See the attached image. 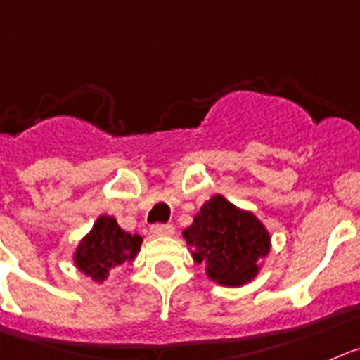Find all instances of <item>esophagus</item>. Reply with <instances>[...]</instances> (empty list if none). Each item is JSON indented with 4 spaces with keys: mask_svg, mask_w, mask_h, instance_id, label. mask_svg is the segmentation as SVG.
Listing matches in <instances>:
<instances>
[{
    "mask_svg": "<svg viewBox=\"0 0 360 360\" xmlns=\"http://www.w3.org/2000/svg\"><path fill=\"white\" fill-rule=\"evenodd\" d=\"M150 233H153L154 236H172L174 227L170 226V224H156V226H153Z\"/></svg>",
    "mask_w": 360,
    "mask_h": 360,
    "instance_id": "34e87169",
    "label": "esophagus"
}]
</instances>
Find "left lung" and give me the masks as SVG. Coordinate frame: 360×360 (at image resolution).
<instances>
[{"instance_id": "8db88e82", "label": "left lung", "mask_w": 360, "mask_h": 360, "mask_svg": "<svg viewBox=\"0 0 360 360\" xmlns=\"http://www.w3.org/2000/svg\"><path fill=\"white\" fill-rule=\"evenodd\" d=\"M195 263L206 264L211 281L238 288L256 277L270 252V233L259 218L214 195L183 231Z\"/></svg>"}]
</instances>
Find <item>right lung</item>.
Returning a JSON list of instances; mask_svg holds the SVG:
<instances>
[{
  "label": "right lung",
  "mask_w": 360,
  "mask_h": 360,
  "mask_svg": "<svg viewBox=\"0 0 360 360\" xmlns=\"http://www.w3.org/2000/svg\"><path fill=\"white\" fill-rule=\"evenodd\" d=\"M142 245V236L120 229L117 220L103 214L96 220L92 231L79 241L74 252V264L79 271L96 282L106 281L112 268L131 263Z\"/></svg>",
  "instance_id": "obj_1"
}]
</instances>
